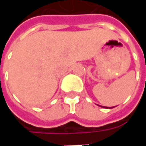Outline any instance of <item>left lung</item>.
Masks as SVG:
<instances>
[{
  "label": "left lung",
  "instance_id": "obj_1",
  "mask_svg": "<svg viewBox=\"0 0 146 146\" xmlns=\"http://www.w3.org/2000/svg\"><path fill=\"white\" fill-rule=\"evenodd\" d=\"M110 109H112V107H111V108H110Z\"/></svg>",
  "mask_w": 146,
  "mask_h": 146
}]
</instances>
